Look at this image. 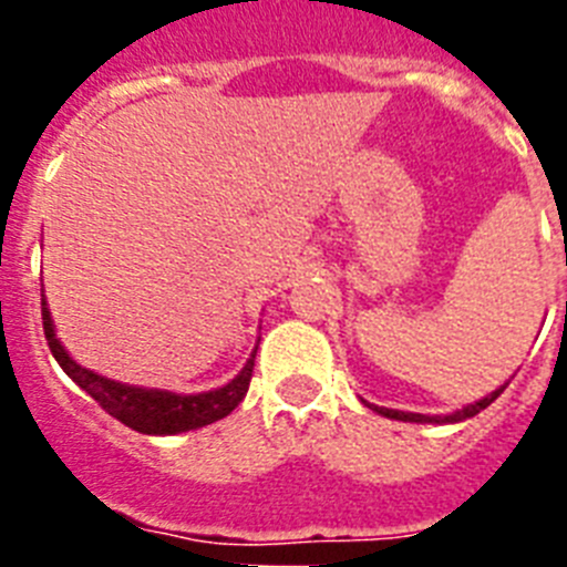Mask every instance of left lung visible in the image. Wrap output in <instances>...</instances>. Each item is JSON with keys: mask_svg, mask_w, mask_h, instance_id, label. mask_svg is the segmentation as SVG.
<instances>
[{"mask_svg": "<svg viewBox=\"0 0 567 567\" xmlns=\"http://www.w3.org/2000/svg\"><path fill=\"white\" fill-rule=\"evenodd\" d=\"M505 392V385H499L497 392H491L485 394L483 400H477V403H471L465 405V409H460V412H452V414H434V417H429V414H414V412H398V409H383V405H372V403H365L372 412L383 414V417L389 420H403V423H460V420H468L474 417V414H480L483 409H488L494 400L499 398V394Z\"/></svg>", "mask_w": 567, "mask_h": 567, "instance_id": "1", "label": "left lung"}]
</instances>
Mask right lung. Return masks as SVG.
<instances>
[{
    "instance_id": "1",
    "label": "right lung",
    "mask_w": 567,
    "mask_h": 567,
    "mask_svg": "<svg viewBox=\"0 0 567 567\" xmlns=\"http://www.w3.org/2000/svg\"><path fill=\"white\" fill-rule=\"evenodd\" d=\"M42 327L50 352H53L56 363L64 369V374H68L82 392H87L90 398L96 400L110 417L122 420V423L130 425L133 432L142 434H182L189 432V429H202V425H209L215 423V420L227 417L235 405L247 398L249 380H252L255 352H258V349H255V352L249 354L247 365H244L227 385H221V389L202 394H175L162 392V389H138V385L115 383V380H107L102 378V374L90 372V369L79 365L76 360L64 352V346L59 343L53 320H50L48 300L44 298Z\"/></svg>"
}]
</instances>
